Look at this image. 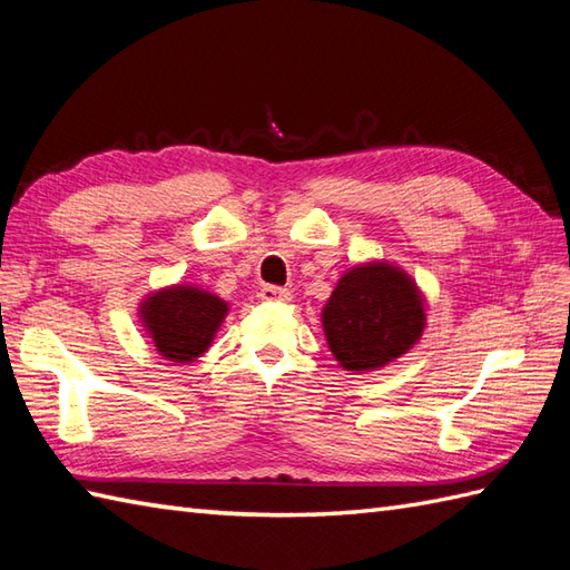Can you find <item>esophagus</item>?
<instances>
[{"instance_id": "1", "label": "esophagus", "mask_w": 570, "mask_h": 570, "mask_svg": "<svg viewBox=\"0 0 570 570\" xmlns=\"http://www.w3.org/2000/svg\"><path fill=\"white\" fill-rule=\"evenodd\" d=\"M259 296L264 301H288V298H292V292H288V288H282V286H262Z\"/></svg>"}]
</instances>
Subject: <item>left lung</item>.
Returning a JSON list of instances; mask_svg holds the SVG:
<instances>
[{
    "instance_id": "left-lung-1",
    "label": "left lung",
    "mask_w": 570,
    "mask_h": 570,
    "mask_svg": "<svg viewBox=\"0 0 570 570\" xmlns=\"http://www.w3.org/2000/svg\"><path fill=\"white\" fill-rule=\"evenodd\" d=\"M423 298L392 264L350 269L323 308V328L335 360L367 372L402 357L423 333Z\"/></svg>"
}]
</instances>
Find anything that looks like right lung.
Wrapping results in <instances>:
<instances>
[{"label": "right lung", "mask_w": 570, "mask_h": 570, "mask_svg": "<svg viewBox=\"0 0 570 570\" xmlns=\"http://www.w3.org/2000/svg\"><path fill=\"white\" fill-rule=\"evenodd\" d=\"M225 313L223 298L198 286H174L144 301L141 321L164 357L190 362L210 347Z\"/></svg>", "instance_id": "add662e5"}]
</instances>
